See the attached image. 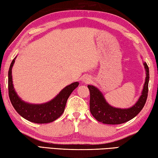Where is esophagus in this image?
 Listing matches in <instances>:
<instances>
[{"mask_svg":"<svg viewBox=\"0 0 158 158\" xmlns=\"http://www.w3.org/2000/svg\"><path fill=\"white\" fill-rule=\"evenodd\" d=\"M90 81H91L90 77L88 76H85L84 77V78H83V81H84V83H89Z\"/></svg>","mask_w":158,"mask_h":158,"instance_id":"1","label":"esophagus"}]
</instances>
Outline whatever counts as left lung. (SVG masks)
Wrapping results in <instances>:
<instances>
[{
	"label": "left lung",
	"mask_w": 158,
	"mask_h": 158,
	"mask_svg": "<svg viewBox=\"0 0 158 158\" xmlns=\"http://www.w3.org/2000/svg\"><path fill=\"white\" fill-rule=\"evenodd\" d=\"M146 70L145 83L139 99L133 106L128 108H118L108 104L98 88L88 85L90 90V110L97 121L106 124H120L134 118L144 107L147 102L148 90L149 70L147 63H144Z\"/></svg>",
	"instance_id": "left-lung-1"
}]
</instances>
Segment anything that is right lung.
I'll list each match as a JSON object with an SVG mask.
<instances>
[{
    "label": "right lung",
    "instance_id": "add662e5",
    "mask_svg": "<svg viewBox=\"0 0 158 158\" xmlns=\"http://www.w3.org/2000/svg\"><path fill=\"white\" fill-rule=\"evenodd\" d=\"M16 56L11 61L8 72V90L11 104L20 115L31 122L47 124L58 119L64 112L67 100L73 91L79 85V82L65 87L51 101L41 104H32L20 98L14 88L11 69Z\"/></svg>",
    "mask_w": 158,
    "mask_h": 158
}]
</instances>
